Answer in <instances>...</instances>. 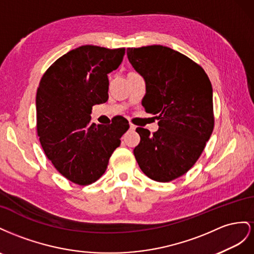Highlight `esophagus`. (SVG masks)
I'll list each match as a JSON object with an SVG mask.
<instances>
[{
	"instance_id": "obj_1",
	"label": "esophagus",
	"mask_w": 254,
	"mask_h": 254,
	"mask_svg": "<svg viewBox=\"0 0 254 254\" xmlns=\"http://www.w3.org/2000/svg\"><path fill=\"white\" fill-rule=\"evenodd\" d=\"M136 129V127L133 126V125H129V131H135Z\"/></svg>"
}]
</instances>
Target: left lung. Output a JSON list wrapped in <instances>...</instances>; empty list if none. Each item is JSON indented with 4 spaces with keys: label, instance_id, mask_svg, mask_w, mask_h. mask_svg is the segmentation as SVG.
<instances>
[{
    "label": "left lung",
    "instance_id": "1",
    "mask_svg": "<svg viewBox=\"0 0 254 254\" xmlns=\"http://www.w3.org/2000/svg\"><path fill=\"white\" fill-rule=\"evenodd\" d=\"M127 55L146 82L141 104L158 120L153 134L136 128L135 158L147 177L169 182L192 167L213 133L212 84L199 64L168 47L127 48Z\"/></svg>",
    "mask_w": 254,
    "mask_h": 254
}]
</instances>
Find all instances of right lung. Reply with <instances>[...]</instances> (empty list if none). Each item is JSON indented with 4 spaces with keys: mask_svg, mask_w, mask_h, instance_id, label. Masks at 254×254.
<instances>
[{
    "mask_svg": "<svg viewBox=\"0 0 254 254\" xmlns=\"http://www.w3.org/2000/svg\"><path fill=\"white\" fill-rule=\"evenodd\" d=\"M126 49L82 46L60 57L43 74L36 96L37 133L46 155L61 175L78 185L101 178L128 121L91 123V110L108 100L107 74Z\"/></svg>",
    "mask_w": 254,
    "mask_h": 254,
    "instance_id": "obj_1",
    "label": "right lung"
}]
</instances>
